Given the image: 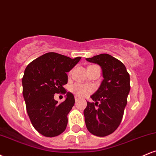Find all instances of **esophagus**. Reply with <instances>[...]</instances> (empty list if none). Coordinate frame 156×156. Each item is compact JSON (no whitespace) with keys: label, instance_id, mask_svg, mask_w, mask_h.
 Masks as SVG:
<instances>
[{"label":"esophagus","instance_id":"34e87169","mask_svg":"<svg viewBox=\"0 0 156 156\" xmlns=\"http://www.w3.org/2000/svg\"><path fill=\"white\" fill-rule=\"evenodd\" d=\"M80 99V98L79 97H78V96H75V101H76V102L78 101V100Z\"/></svg>","mask_w":156,"mask_h":156}]
</instances>
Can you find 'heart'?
Returning a JSON list of instances; mask_svg holds the SVG:
<instances>
[{"label":"heart","mask_w":156,"mask_h":156,"mask_svg":"<svg viewBox=\"0 0 156 156\" xmlns=\"http://www.w3.org/2000/svg\"><path fill=\"white\" fill-rule=\"evenodd\" d=\"M71 92L76 95L83 98L88 96L94 91V87L89 84H82V83H75L71 87Z\"/></svg>","instance_id":"obj_1"}]
</instances>
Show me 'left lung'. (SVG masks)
Instances as JSON below:
<instances>
[{
    "mask_svg": "<svg viewBox=\"0 0 156 156\" xmlns=\"http://www.w3.org/2000/svg\"><path fill=\"white\" fill-rule=\"evenodd\" d=\"M86 59L101 66L104 78L91 96L94 102H87L84 109L86 125L93 135L106 136L117 130L122 119L130 89L129 73L122 62L107 53Z\"/></svg>",
    "mask_w": 156,
    "mask_h": 156,
    "instance_id": "obj_1",
    "label": "left lung"
}]
</instances>
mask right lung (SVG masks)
I'll return each instance as SVG.
<instances>
[{
	"label": "right lung",
	"mask_w": 156,
	"mask_h": 156,
	"mask_svg": "<svg viewBox=\"0 0 156 156\" xmlns=\"http://www.w3.org/2000/svg\"><path fill=\"white\" fill-rule=\"evenodd\" d=\"M80 58L51 52L32 61L25 69L22 83L27 113L34 128L44 136H57L67 128L75 98L63 86L67 83V73ZM56 93L66 94V101L58 104L54 100Z\"/></svg>",
	"instance_id": "1"
}]
</instances>
